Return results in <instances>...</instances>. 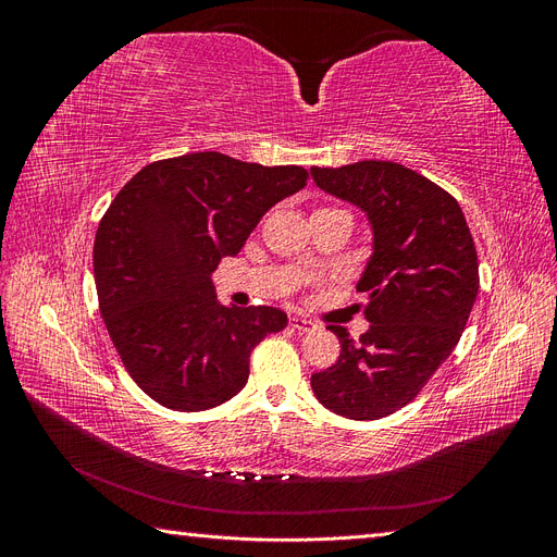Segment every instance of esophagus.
I'll return each instance as SVG.
<instances>
[{"instance_id": "obj_1", "label": "esophagus", "mask_w": 557, "mask_h": 557, "mask_svg": "<svg viewBox=\"0 0 557 557\" xmlns=\"http://www.w3.org/2000/svg\"><path fill=\"white\" fill-rule=\"evenodd\" d=\"M290 327H293V330H299V332H313V330H315V323H311V320H307V318L293 315V318H290Z\"/></svg>"}]
</instances>
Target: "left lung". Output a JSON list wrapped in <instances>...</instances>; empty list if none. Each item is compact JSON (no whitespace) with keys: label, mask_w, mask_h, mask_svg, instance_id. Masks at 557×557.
<instances>
[{"label":"left lung","mask_w":557,"mask_h":557,"mask_svg":"<svg viewBox=\"0 0 557 557\" xmlns=\"http://www.w3.org/2000/svg\"><path fill=\"white\" fill-rule=\"evenodd\" d=\"M311 176L358 207L372 230L358 281L369 330L356 344L346 327L327 325L342 356L311 376V387L334 413L379 420L409 404L458 346L479 293L474 239L458 201L404 164L311 166Z\"/></svg>","instance_id":"obj_1"}]
</instances>
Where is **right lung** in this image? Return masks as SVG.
Here are the masks:
<instances>
[{
	"label": "right lung",
	"instance_id": "obj_1",
	"mask_svg": "<svg viewBox=\"0 0 557 557\" xmlns=\"http://www.w3.org/2000/svg\"><path fill=\"white\" fill-rule=\"evenodd\" d=\"M305 181L301 166L205 150L146 164L111 201L92 252L99 311L129 376L162 407L232 399L250 350L288 325L274 307L218 305L211 274Z\"/></svg>",
	"mask_w": 557,
	"mask_h": 557
}]
</instances>
